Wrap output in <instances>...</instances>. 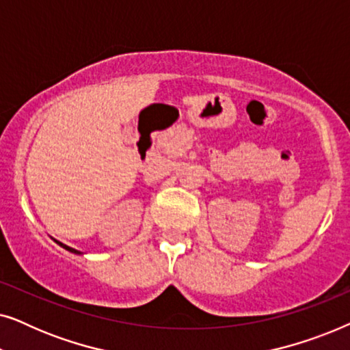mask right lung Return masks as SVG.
<instances>
[{
  "mask_svg": "<svg viewBox=\"0 0 350 350\" xmlns=\"http://www.w3.org/2000/svg\"><path fill=\"white\" fill-rule=\"evenodd\" d=\"M59 243H60V242H59ZM60 245H62V247H65L66 250H70V252H73V253H79L78 250H75V248H71V247H66V245H64V243H60Z\"/></svg>",
  "mask_w": 350,
  "mask_h": 350,
  "instance_id": "1",
  "label": "right lung"
}]
</instances>
